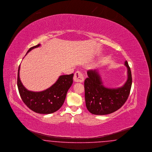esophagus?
<instances>
[{
    "instance_id": "34e87169",
    "label": "esophagus",
    "mask_w": 152,
    "mask_h": 152,
    "mask_svg": "<svg viewBox=\"0 0 152 152\" xmlns=\"http://www.w3.org/2000/svg\"><path fill=\"white\" fill-rule=\"evenodd\" d=\"M73 79L75 82H83L84 81V76L82 72L77 71L74 75Z\"/></svg>"
}]
</instances>
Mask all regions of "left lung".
Masks as SVG:
<instances>
[{"label": "left lung", "instance_id": "obj_1", "mask_svg": "<svg viewBox=\"0 0 152 152\" xmlns=\"http://www.w3.org/2000/svg\"><path fill=\"white\" fill-rule=\"evenodd\" d=\"M127 79L125 84L117 88L105 87L98 70L87 71L88 77L84 81L85 100L87 108L95 115L113 113L125 104L129 97L132 84L130 68L126 61Z\"/></svg>", "mask_w": 152, "mask_h": 152}]
</instances>
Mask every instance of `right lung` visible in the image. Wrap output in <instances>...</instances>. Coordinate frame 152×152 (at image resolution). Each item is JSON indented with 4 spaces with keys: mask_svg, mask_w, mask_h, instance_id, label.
<instances>
[{
    "mask_svg": "<svg viewBox=\"0 0 152 152\" xmlns=\"http://www.w3.org/2000/svg\"><path fill=\"white\" fill-rule=\"evenodd\" d=\"M40 44L33 46L27 51L38 48ZM20 65L17 78L18 91L24 103L32 111L38 114H49L57 111L63 106L67 92L73 83V73L61 75L50 87L41 92L27 90L22 84L19 78Z\"/></svg>",
    "mask_w": 152,
    "mask_h": 152,
    "instance_id": "add662e5",
    "label": "right lung"
}]
</instances>
